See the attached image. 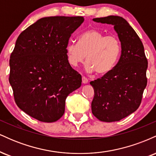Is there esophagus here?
Here are the masks:
<instances>
[{
  "label": "esophagus",
  "instance_id": "obj_1",
  "mask_svg": "<svg viewBox=\"0 0 156 156\" xmlns=\"http://www.w3.org/2000/svg\"><path fill=\"white\" fill-rule=\"evenodd\" d=\"M82 83H84V84L88 83V80H87V78H85L84 76L82 77Z\"/></svg>",
  "mask_w": 156,
  "mask_h": 156
}]
</instances>
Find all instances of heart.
Returning <instances> with one entry per match:
<instances>
[{"mask_svg":"<svg viewBox=\"0 0 156 156\" xmlns=\"http://www.w3.org/2000/svg\"><path fill=\"white\" fill-rule=\"evenodd\" d=\"M69 63L77 67L87 56L85 69L95 71L100 76L108 74L114 69L121 53V44L115 36H107L96 29H90L80 36L78 42L70 41L67 44Z\"/></svg>","mask_w":156,"mask_h":156,"instance_id":"heart-1","label":"heart"}]
</instances>
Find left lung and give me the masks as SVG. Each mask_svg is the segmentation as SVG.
Masks as SVG:
<instances>
[{
	"instance_id": "1",
	"label": "left lung",
	"mask_w": 156,
	"mask_h": 156,
	"mask_svg": "<svg viewBox=\"0 0 156 156\" xmlns=\"http://www.w3.org/2000/svg\"><path fill=\"white\" fill-rule=\"evenodd\" d=\"M93 20L114 26L121 42V55L110 73L90 82L94 92L92 112L101 121H119L141 104L147 83V59L140 38L124 18L111 15Z\"/></svg>"
}]
</instances>
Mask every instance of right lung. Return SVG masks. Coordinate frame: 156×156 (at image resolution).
Masks as SVG:
<instances>
[{
	"instance_id": "1",
	"label": "right lung",
	"mask_w": 156,
	"mask_h": 156,
	"mask_svg": "<svg viewBox=\"0 0 156 156\" xmlns=\"http://www.w3.org/2000/svg\"><path fill=\"white\" fill-rule=\"evenodd\" d=\"M83 17H43L24 30L10 55L9 83L17 106L44 122L63 116L67 97L81 86L68 62L69 37Z\"/></svg>"
}]
</instances>
